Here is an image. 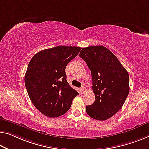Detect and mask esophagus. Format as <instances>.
Segmentation results:
<instances>
[{"label":"esophagus","instance_id":"1","mask_svg":"<svg viewBox=\"0 0 149 149\" xmlns=\"http://www.w3.org/2000/svg\"><path fill=\"white\" fill-rule=\"evenodd\" d=\"M81 91H82V93H84V92H85V91H86V88L85 87H84V86H82V87H81Z\"/></svg>","mask_w":149,"mask_h":149}]
</instances>
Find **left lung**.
<instances>
[{"instance_id": "left-lung-1", "label": "left lung", "mask_w": 149, "mask_h": 149, "mask_svg": "<svg viewBox=\"0 0 149 149\" xmlns=\"http://www.w3.org/2000/svg\"><path fill=\"white\" fill-rule=\"evenodd\" d=\"M79 56L91 70L95 100L86 107L94 119L105 120L122 108L129 93V76L116 56L103 46L83 48Z\"/></svg>"}]
</instances>
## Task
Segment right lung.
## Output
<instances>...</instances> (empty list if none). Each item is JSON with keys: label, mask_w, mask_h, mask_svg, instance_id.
<instances>
[{"label": "right lung", "mask_w": 149, "mask_h": 149, "mask_svg": "<svg viewBox=\"0 0 149 149\" xmlns=\"http://www.w3.org/2000/svg\"><path fill=\"white\" fill-rule=\"evenodd\" d=\"M81 47L58 46L38 52L29 62L24 76L31 102L48 117H58L70 108L79 95L67 81L65 68Z\"/></svg>", "instance_id": "1"}]
</instances>
